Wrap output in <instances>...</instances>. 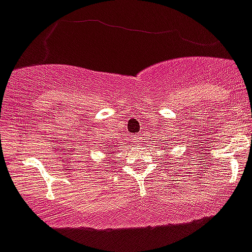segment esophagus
Segmentation results:
<instances>
[{
  "mask_svg": "<svg viewBox=\"0 0 252 252\" xmlns=\"http://www.w3.org/2000/svg\"><path fill=\"white\" fill-rule=\"evenodd\" d=\"M142 135H136L135 136V142L136 143H140V142H142Z\"/></svg>",
  "mask_w": 252,
  "mask_h": 252,
  "instance_id": "1",
  "label": "esophagus"
}]
</instances>
